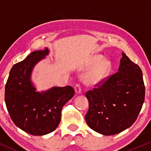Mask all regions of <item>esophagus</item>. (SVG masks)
<instances>
[{
    "label": "esophagus",
    "instance_id": "34e87169",
    "mask_svg": "<svg viewBox=\"0 0 151 151\" xmlns=\"http://www.w3.org/2000/svg\"><path fill=\"white\" fill-rule=\"evenodd\" d=\"M74 89H75V92L77 93H81V88L79 84H76L75 86H74Z\"/></svg>",
    "mask_w": 151,
    "mask_h": 151
}]
</instances>
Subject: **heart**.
Instances as JSON below:
<instances>
[{"instance_id":"1","label":"heart","mask_w":151,"mask_h":151,"mask_svg":"<svg viewBox=\"0 0 151 151\" xmlns=\"http://www.w3.org/2000/svg\"><path fill=\"white\" fill-rule=\"evenodd\" d=\"M89 69L82 77V81L89 87H96L102 85L109 79L112 70V64L101 55L91 58L88 64Z\"/></svg>"}]
</instances>
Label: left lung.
Masks as SVG:
<instances>
[{"mask_svg": "<svg viewBox=\"0 0 151 151\" xmlns=\"http://www.w3.org/2000/svg\"><path fill=\"white\" fill-rule=\"evenodd\" d=\"M118 70L103 85L86 93L89 106L85 115L86 124L105 136L117 134L132 126L145 99L139 66L122 52Z\"/></svg>", "mask_w": 151, "mask_h": 151, "instance_id": "1", "label": "left lung"}]
</instances>
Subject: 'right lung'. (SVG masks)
Masks as SVG:
<instances>
[{"label": "right lung", "mask_w": 151, "mask_h": 151, "mask_svg": "<svg viewBox=\"0 0 151 151\" xmlns=\"http://www.w3.org/2000/svg\"><path fill=\"white\" fill-rule=\"evenodd\" d=\"M49 53V49L34 51L13 65L5 88V101L13 123L33 136L55 131L61 120L62 108L74 95L70 86L37 91L32 80V71Z\"/></svg>", "instance_id": "right-lung-1"}]
</instances>
